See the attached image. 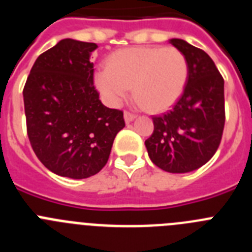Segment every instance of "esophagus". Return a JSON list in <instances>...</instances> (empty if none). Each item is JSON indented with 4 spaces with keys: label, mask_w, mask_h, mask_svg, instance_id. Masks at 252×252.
<instances>
[{
    "label": "esophagus",
    "mask_w": 252,
    "mask_h": 252,
    "mask_svg": "<svg viewBox=\"0 0 252 252\" xmlns=\"http://www.w3.org/2000/svg\"><path fill=\"white\" fill-rule=\"evenodd\" d=\"M124 119H125V122H126V124H130V122H132L133 120L136 119V116L133 115V113H130V112H127V111H125Z\"/></svg>",
    "instance_id": "obj_1"
}]
</instances>
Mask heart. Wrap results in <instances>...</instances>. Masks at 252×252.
I'll list each match as a JSON object with an SVG mask.
<instances>
[{
    "label": "heart",
    "mask_w": 252,
    "mask_h": 252,
    "mask_svg": "<svg viewBox=\"0 0 252 252\" xmlns=\"http://www.w3.org/2000/svg\"><path fill=\"white\" fill-rule=\"evenodd\" d=\"M188 74V60L178 49L139 46L115 51L94 74V84L110 106H120L132 86L133 97L145 110L160 112L180 98Z\"/></svg>",
    "instance_id": "heart-1"
}]
</instances>
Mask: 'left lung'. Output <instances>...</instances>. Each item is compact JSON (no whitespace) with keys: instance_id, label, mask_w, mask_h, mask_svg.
Returning <instances> with one entry per match:
<instances>
[{"instance_id":"1","label":"left lung","mask_w":252,"mask_h":252,"mask_svg":"<svg viewBox=\"0 0 252 252\" xmlns=\"http://www.w3.org/2000/svg\"><path fill=\"white\" fill-rule=\"evenodd\" d=\"M169 43L186 55L188 81L169 112L154 116L145 141L151 161L168 173H189L217 151L224 126V82L206 51L182 39Z\"/></svg>"}]
</instances>
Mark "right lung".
<instances>
[{
  "label": "right lung",
  "instance_id": "obj_1",
  "mask_svg": "<svg viewBox=\"0 0 252 252\" xmlns=\"http://www.w3.org/2000/svg\"><path fill=\"white\" fill-rule=\"evenodd\" d=\"M98 45L63 39L35 60L24 88L26 126L32 150L60 177L97 174L125 127L122 111L99 101L91 54Z\"/></svg>",
  "mask_w": 252,
  "mask_h": 252
}]
</instances>
